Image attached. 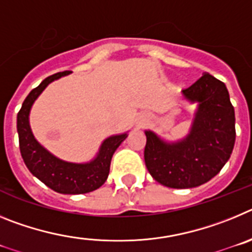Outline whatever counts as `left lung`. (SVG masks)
Returning a JSON list of instances; mask_svg holds the SVG:
<instances>
[{
	"label": "left lung",
	"mask_w": 252,
	"mask_h": 252,
	"mask_svg": "<svg viewBox=\"0 0 252 252\" xmlns=\"http://www.w3.org/2000/svg\"><path fill=\"white\" fill-rule=\"evenodd\" d=\"M182 99L197 104L189 132L168 141L145 130V164L161 186L175 189L202 186L220 173L235 145V110L224 83L203 73L182 91Z\"/></svg>",
	"instance_id": "8db88e82"
}]
</instances>
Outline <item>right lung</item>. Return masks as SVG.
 <instances>
[{
  "instance_id": "right-lung-1",
  "label": "right lung",
  "mask_w": 252,
  "mask_h": 252,
  "mask_svg": "<svg viewBox=\"0 0 252 252\" xmlns=\"http://www.w3.org/2000/svg\"><path fill=\"white\" fill-rule=\"evenodd\" d=\"M68 74L69 72H62L50 75L29 93L17 113V133L21 157L31 174L58 193L83 194L103 186L108 178L113 154L127 137V132L104 139L97 155L87 162L65 161L44 148L31 131L30 111L37 97L51 82Z\"/></svg>"
}]
</instances>
